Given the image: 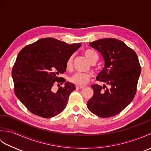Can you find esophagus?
I'll use <instances>...</instances> for the list:
<instances>
[{
    "mask_svg": "<svg viewBox=\"0 0 151 151\" xmlns=\"http://www.w3.org/2000/svg\"><path fill=\"white\" fill-rule=\"evenodd\" d=\"M76 89H83L84 88V86H76Z\"/></svg>",
    "mask_w": 151,
    "mask_h": 151,
    "instance_id": "1",
    "label": "esophagus"
}]
</instances>
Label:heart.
Listing matches in <instances>:
<instances>
[{
  "instance_id": "heart-1",
  "label": "heart",
  "mask_w": 151,
  "mask_h": 151,
  "mask_svg": "<svg viewBox=\"0 0 151 151\" xmlns=\"http://www.w3.org/2000/svg\"><path fill=\"white\" fill-rule=\"evenodd\" d=\"M84 55L91 63L93 64L98 60V54L94 50L87 49L84 51ZM73 63V57H70L66 63L67 69H70ZM91 75L87 73H76L69 78V81L76 86H84L89 81Z\"/></svg>"
}]
</instances>
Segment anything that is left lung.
<instances>
[{
    "instance_id": "1",
    "label": "left lung",
    "mask_w": 151,
    "mask_h": 151,
    "mask_svg": "<svg viewBox=\"0 0 151 151\" xmlns=\"http://www.w3.org/2000/svg\"><path fill=\"white\" fill-rule=\"evenodd\" d=\"M101 54L104 67L97 80L106 86L93 84V96L87 103L89 110L98 117L106 118L119 114L135 97L141 66L135 51L123 41L104 38L89 43Z\"/></svg>"
}]
</instances>
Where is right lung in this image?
<instances>
[{"label": "right lung", "instance_id": "right-lung-1", "mask_svg": "<svg viewBox=\"0 0 151 151\" xmlns=\"http://www.w3.org/2000/svg\"><path fill=\"white\" fill-rule=\"evenodd\" d=\"M81 45L47 37L27 45L19 52L12 72L14 91L32 113L50 118L65 108L75 86L67 82L56 92L52 87L65 82L58 76L65 71L67 60Z\"/></svg>", "mask_w": 151, "mask_h": 151}]
</instances>
